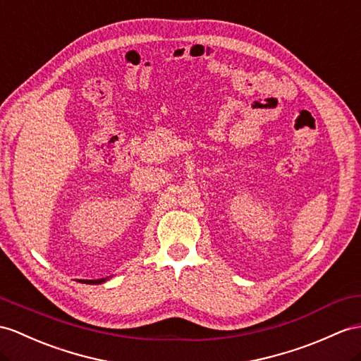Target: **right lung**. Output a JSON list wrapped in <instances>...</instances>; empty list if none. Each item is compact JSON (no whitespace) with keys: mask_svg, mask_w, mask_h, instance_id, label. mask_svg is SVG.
<instances>
[{"mask_svg":"<svg viewBox=\"0 0 361 361\" xmlns=\"http://www.w3.org/2000/svg\"><path fill=\"white\" fill-rule=\"evenodd\" d=\"M107 279H98V280H81L82 283H89V285H99L104 283Z\"/></svg>","mask_w":361,"mask_h":361,"instance_id":"1","label":"right lung"}]
</instances>
